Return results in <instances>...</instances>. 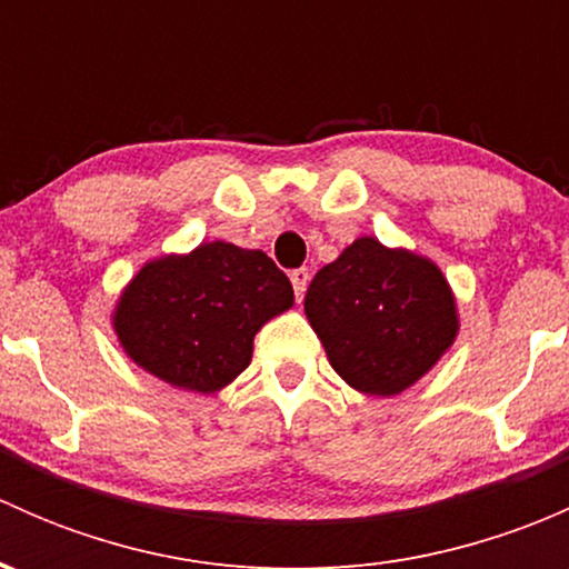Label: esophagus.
Segmentation results:
<instances>
[{
  "instance_id": "34e87169",
  "label": "esophagus",
  "mask_w": 569,
  "mask_h": 569,
  "mask_svg": "<svg viewBox=\"0 0 569 569\" xmlns=\"http://www.w3.org/2000/svg\"><path fill=\"white\" fill-rule=\"evenodd\" d=\"M308 280H311V272H308V269H295V272H291V286H295L297 300H302V297H306Z\"/></svg>"
}]
</instances>
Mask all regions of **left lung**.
Returning <instances> with one entry per match:
<instances>
[{"instance_id":"8db88e82","label":"left lung","mask_w":569,"mask_h":569,"mask_svg":"<svg viewBox=\"0 0 569 569\" xmlns=\"http://www.w3.org/2000/svg\"><path fill=\"white\" fill-rule=\"evenodd\" d=\"M306 313L332 369L371 396L410 388L457 336L443 272L416 252L388 250L369 237L319 269Z\"/></svg>"}]
</instances>
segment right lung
<instances>
[{"label":"right lung","instance_id":"obj_1","mask_svg":"<svg viewBox=\"0 0 569 569\" xmlns=\"http://www.w3.org/2000/svg\"><path fill=\"white\" fill-rule=\"evenodd\" d=\"M291 302L289 278L267 252L209 242L146 263L120 297L114 330L159 380L214 393L248 369L258 327Z\"/></svg>","mask_w":569,"mask_h":569}]
</instances>
